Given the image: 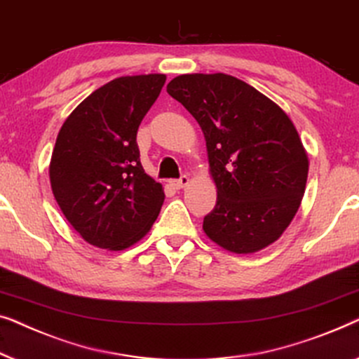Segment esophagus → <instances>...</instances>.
I'll return each instance as SVG.
<instances>
[{
  "label": "esophagus",
  "mask_w": 359,
  "mask_h": 359,
  "mask_svg": "<svg viewBox=\"0 0 359 359\" xmlns=\"http://www.w3.org/2000/svg\"><path fill=\"white\" fill-rule=\"evenodd\" d=\"M189 182H190L189 175H180V179L172 180V185H174L177 190H180V189H184L185 185H189Z\"/></svg>",
  "instance_id": "1"
}]
</instances>
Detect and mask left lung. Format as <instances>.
Masks as SVG:
<instances>
[{"label": "left lung", "instance_id": "8db88e82", "mask_svg": "<svg viewBox=\"0 0 359 359\" xmlns=\"http://www.w3.org/2000/svg\"><path fill=\"white\" fill-rule=\"evenodd\" d=\"M168 93L205 135L218 198L205 216L211 241L252 254L283 234L299 208L309 159L297 130L273 100L224 73L182 74Z\"/></svg>", "mask_w": 359, "mask_h": 359}]
</instances>
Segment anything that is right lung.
<instances>
[{"label": "right lung", "instance_id": "obj_1", "mask_svg": "<svg viewBox=\"0 0 359 359\" xmlns=\"http://www.w3.org/2000/svg\"><path fill=\"white\" fill-rule=\"evenodd\" d=\"M165 74L122 76L88 95L57 136L50 184L65 218L100 249L133 245L158 218L164 190L140 163L136 133Z\"/></svg>", "mask_w": 359, "mask_h": 359}]
</instances>
